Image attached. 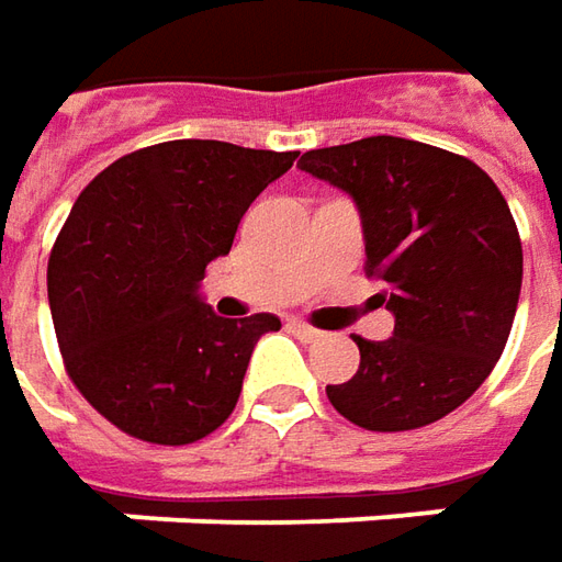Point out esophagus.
<instances>
[{
  "label": "esophagus",
  "instance_id": "34e87169",
  "mask_svg": "<svg viewBox=\"0 0 562 562\" xmlns=\"http://www.w3.org/2000/svg\"><path fill=\"white\" fill-rule=\"evenodd\" d=\"M289 329H292V333H295V336H299V339H304V341H319V339H323V333H319V329H314L311 323H304V319H289Z\"/></svg>",
  "mask_w": 562,
  "mask_h": 562
}]
</instances>
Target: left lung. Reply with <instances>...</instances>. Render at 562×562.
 I'll return each instance as SVG.
<instances>
[{
    "mask_svg": "<svg viewBox=\"0 0 562 562\" xmlns=\"http://www.w3.org/2000/svg\"><path fill=\"white\" fill-rule=\"evenodd\" d=\"M299 167L355 199L363 270L395 314L392 339L355 336L358 373L326 397L370 432L448 416L488 379L519 304L522 243L501 189L470 158L401 136L314 148Z\"/></svg>",
    "mask_w": 562,
    "mask_h": 562,
    "instance_id": "8db88e82",
    "label": "left lung"
}]
</instances>
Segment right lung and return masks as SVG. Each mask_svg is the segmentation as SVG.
Masks as SVG:
<instances>
[{"label": "right lung", "mask_w": 562, "mask_h": 562, "mask_svg": "<svg viewBox=\"0 0 562 562\" xmlns=\"http://www.w3.org/2000/svg\"><path fill=\"white\" fill-rule=\"evenodd\" d=\"M295 158L173 139L117 158L74 202L49 258L52 323L74 385L121 432L192 445L233 414L280 319L217 317L199 282Z\"/></svg>", "instance_id": "obj_1"}]
</instances>
